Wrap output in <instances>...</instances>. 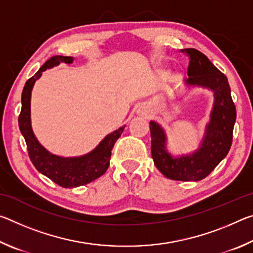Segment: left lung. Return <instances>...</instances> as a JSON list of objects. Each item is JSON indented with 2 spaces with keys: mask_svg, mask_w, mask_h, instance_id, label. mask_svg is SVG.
<instances>
[{
  "mask_svg": "<svg viewBox=\"0 0 253 253\" xmlns=\"http://www.w3.org/2000/svg\"><path fill=\"white\" fill-rule=\"evenodd\" d=\"M190 58L186 84L203 87L214 93L210 123L200 148L190 155L173 157L166 148V135L155 122L149 123L152 137V157L158 170L174 181H201L208 176L228 155L232 145L233 127L237 118L231 89L224 74L199 50L184 49Z\"/></svg>",
  "mask_w": 253,
  "mask_h": 253,
  "instance_id": "obj_1",
  "label": "left lung"
}]
</instances>
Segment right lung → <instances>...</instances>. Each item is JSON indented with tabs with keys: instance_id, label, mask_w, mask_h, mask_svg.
I'll return each mask as SVG.
<instances>
[{
	"instance_id": "right-lung-1",
	"label": "right lung",
	"mask_w": 253,
	"mask_h": 253,
	"mask_svg": "<svg viewBox=\"0 0 253 253\" xmlns=\"http://www.w3.org/2000/svg\"><path fill=\"white\" fill-rule=\"evenodd\" d=\"M72 61L74 58L63 57V55H54L46 60L39 71L25 83L21 97L22 108L19 116L20 130L27 143L29 157L34 168L55 184L66 188L85 185L105 174L109 166L111 149L125 128V126H123L107 135L92 152L79 157L53 155L38 142L31 127V106H30L34 83L40 78L44 70L60 65V62L72 63Z\"/></svg>"
}]
</instances>
